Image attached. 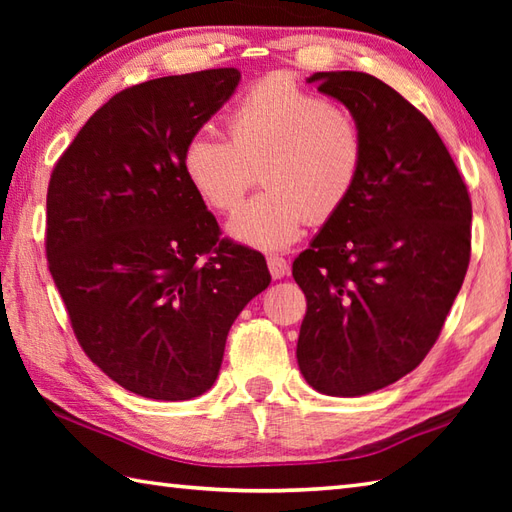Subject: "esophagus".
<instances>
[{
  "label": "esophagus",
  "instance_id": "1",
  "mask_svg": "<svg viewBox=\"0 0 512 512\" xmlns=\"http://www.w3.org/2000/svg\"><path fill=\"white\" fill-rule=\"evenodd\" d=\"M268 270H270V275H273V279H281V277H286L290 273V266H288L284 257L270 255L268 257Z\"/></svg>",
  "mask_w": 512,
  "mask_h": 512
}]
</instances>
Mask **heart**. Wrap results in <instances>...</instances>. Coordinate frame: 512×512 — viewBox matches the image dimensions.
<instances>
[{
  "label": "heart",
  "instance_id": "1",
  "mask_svg": "<svg viewBox=\"0 0 512 512\" xmlns=\"http://www.w3.org/2000/svg\"><path fill=\"white\" fill-rule=\"evenodd\" d=\"M231 140L193 134L182 171L195 195L228 213L242 202L250 169L266 193L226 224L228 237L275 253L299 239L306 222L332 220L350 202L365 165V138L354 114L303 90L288 74L255 83L228 116Z\"/></svg>",
  "mask_w": 512,
  "mask_h": 512
}]
</instances>
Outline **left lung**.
Here are the masks:
<instances>
[{"instance_id": "1", "label": "left lung", "mask_w": 512, "mask_h": 512, "mask_svg": "<svg viewBox=\"0 0 512 512\" xmlns=\"http://www.w3.org/2000/svg\"><path fill=\"white\" fill-rule=\"evenodd\" d=\"M354 114L365 165L343 209L295 259L308 301L297 361L321 394L354 398L416 369L436 343L471 259V198L416 107L365 72L306 79Z\"/></svg>"}]
</instances>
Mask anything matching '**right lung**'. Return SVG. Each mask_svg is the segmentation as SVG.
Wrapping results in <instances>:
<instances>
[{
    "mask_svg": "<svg viewBox=\"0 0 512 512\" xmlns=\"http://www.w3.org/2000/svg\"><path fill=\"white\" fill-rule=\"evenodd\" d=\"M239 79L217 68L118 92L52 171L50 275L83 352L138 396L211 389L233 321L270 284L264 255L220 239L182 171L184 143Z\"/></svg>",
    "mask_w": 512,
    "mask_h": 512,
    "instance_id": "add662e5",
    "label": "right lung"
}]
</instances>
